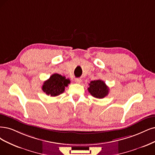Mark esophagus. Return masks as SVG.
<instances>
[{
  "label": "esophagus",
  "mask_w": 155,
  "mask_h": 155,
  "mask_svg": "<svg viewBox=\"0 0 155 155\" xmlns=\"http://www.w3.org/2000/svg\"><path fill=\"white\" fill-rule=\"evenodd\" d=\"M81 81H82V80L81 79V78H76L75 79V82H76V83H78V84H80L81 82Z\"/></svg>",
  "instance_id": "esophagus-1"
}]
</instances>
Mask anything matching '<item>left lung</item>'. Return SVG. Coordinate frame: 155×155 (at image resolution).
Masks as SVG:
<instances>
[{"label": "left lung", "mask_w": 155, "mask_h": 155, "mask_svg": "<svg viewBox=\"0 0 155 155\" xmlns=\"http://www.w3.org/2000/svg\"><path fill=\"white\" fill-rule=\"evenodd\" d=\"M87 89L89 93L96 98H104L109 92L108 86L101 80L91 81Z\"/></svg>", "instance_id": "8db88e82"}]
</instances>
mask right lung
<instances>
[{"label":"right lung","instance_id":"1","mask_svg":"<svg viewBox=\"0 0 155 155\" xmlns=\"http://www.w3.org/2000/svg\"><path fill=\"white\" fill-rule=\"evenodd\" d=\"M70 83L69 79H66L57 73L53 74L47 81L44 82L42 90L47 95L50 96H57L64 91L65 87Z\"/></svg>","mask_w":155,"mask_h":155}]
</instances>
